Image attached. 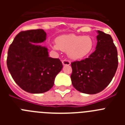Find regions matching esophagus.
Returning <instances> with one entry per match:
<instances>
[{
  "label": "esophagus",
  "instance_id": "34e87169",
  "mask_svg": "<svg viewBox=\"0 0 125 125\" xmlns=\"http://www.w3.org/2000/svg\"><path fill=\"white\" fill-rule=\"evenodd\" d=\"M62 64L64 66H66V65H70L71 64V62L68 60H66V59H64V60L62 61Z\"/></svg>",
  "mask_w": 125,
  "mask_h": 125
}]
</instances>
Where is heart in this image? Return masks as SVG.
<instances>
[{
    "mask_svg": "<svg viewBox=\"0 0 125 125\" xmlns=\"http://www.w3.org/2000/svg\"><path fill=\"white\" fill-rule=\"evenodd\" d=\"M53 49L68 52V57L73 60H78L86 57L94 47L93 39L89 36L68 34L59 36L56 44L52 45Z\"/></svg>",
    "mask_w": 125,
    "mask_h": 125,
    "instance_id": "heart-1",
    "label": "heart"
}]
</instances>
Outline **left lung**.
<instances>
[{
  "instance_id": "8db88e82",
  "label": "left lung",
  "mask_w": 125,
  "mask_h": 125,
  "mask_svg": "<svg viewBox=\"0 0 125 125\" xmlns=\"http://www.w3.org/2000/svg\"><path fill=\"white\" fill-rule=\"evenodd\" d=\"M96 50L89 57L71 62V75L74 88L83 93L94 94L108 86L116 71V47L110 34L98 31Z\"/></svg>"
}]
</instances>
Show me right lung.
Here are the masks:
<instances>
[{
    "mask_svg": "<svg viewBox=\"0 0 125 125\" xmlns=\"http://www.w3.org/2000/svg\"><path fill=\"white\" fill-rule=\"evenodd\" d=\"M46 39L42 29L22 31L9 48L7 65L10 73L19 86L30 93L49 91L63 67L60 59L49 57L47 47L36 45Z\"/></svg>",
    "mask_w": 125,
    "mask_h": 125,
    "instance_id": "obj_1",
    "label": "right lung"
}]
</instances>
